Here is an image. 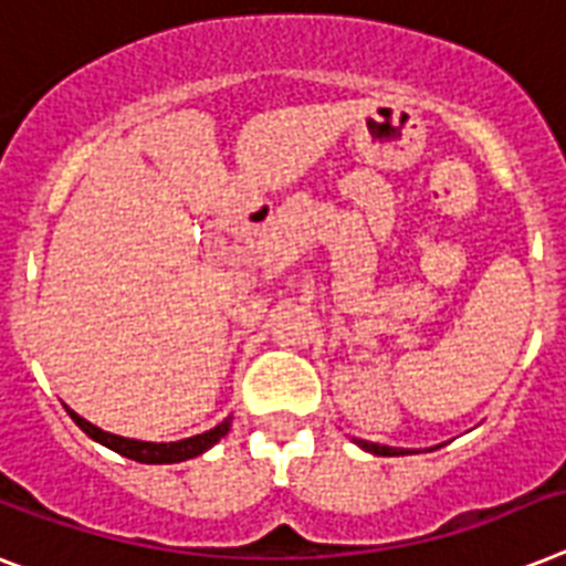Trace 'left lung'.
I'll list each match as a JSON object with an SVG mask.
<instances>
[{"instance_id": "obj_1", "label": "left lung", "mask_w": 566, "mask_h": 566, "mask_svg": "<svg viewBox=\"0 0 566 566\" xmlns=\"http://www.w3.org/2000/svg\"><path fill=\"white\" fill-rule=\"evenodd\" d=\"M360 444L363 450H369V453H378V457H398V453H403V450H398V448H387V444H371V442H357Z\"/></svg>"}]
</instances>
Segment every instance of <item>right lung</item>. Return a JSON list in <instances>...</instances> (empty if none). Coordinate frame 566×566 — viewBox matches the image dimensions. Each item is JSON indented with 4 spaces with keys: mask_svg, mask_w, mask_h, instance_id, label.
Listing matches in <instances>:
<instances>
[{
    "mask_svg": "<svg viewBox=\"0 0 566 566\" xmlns=\"http://www.w3.org/2000/svg\"><path fill=\"white\" fill-rule=\"evenodd\" d=\"M69 416H72V421H75V424L81 427V430H84L90 439H95V442H101V444H107L109 450H116V453H122V457L136 459V462H145V465H171V462H186V459H195L229 433V418H227V421H220L218 427H211V430H206V433H200V436H191V439H182V442L156 444V442H136V439H124V436L107 433V430H101V427L90 424L86 418H81L77 412H72V410H69Z\"/></svg>",
    "mask_w": 566,
    "mask_h": 566,
    "instance_id": "right-lung-1",
    "label": "right lung"
}]
</instances>
